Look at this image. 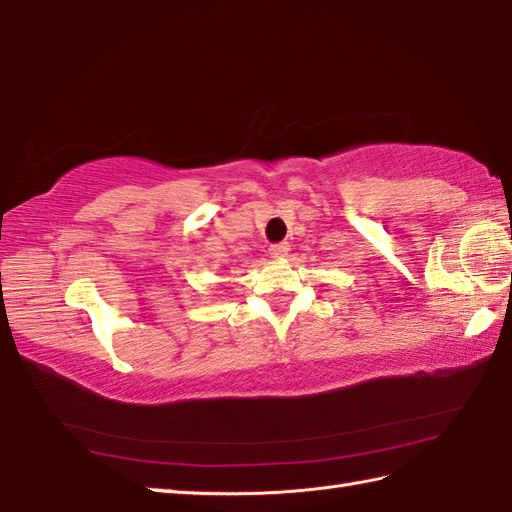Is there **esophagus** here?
Here are the masks:
<instances>
[{
	"instance_id": "esophagus-1",
	"label": "esophagus",
	"mask_w": 512,
	"mask_h": 512,
	"mask_svg": "<svg viewBox=\"0 0 512 512\" xmlns=\"http://www.w3.org/2000/svg\"><path fill=\"white\" fill-rule=\"evenodd\" d=\"M269 254L274 256V258H283V256L289 254V245H287V243H274V245H269Z\"/></svg>"
}]
</instances>
